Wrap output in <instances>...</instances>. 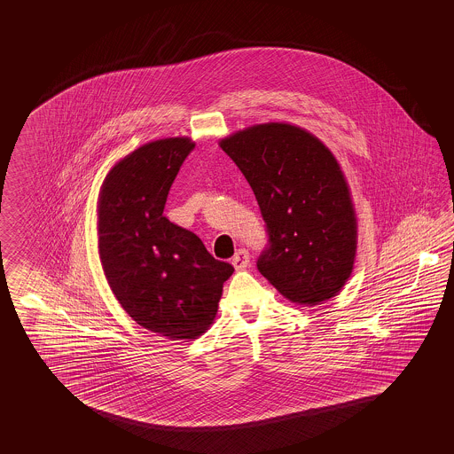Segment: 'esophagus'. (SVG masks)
Listing matches in <instances>:
<instances>
[{"mask_svg":"<svg viewBox=\"0 0 454 454\" xmlns=\"http://www.w3.org/2000/svg\"><path fill=\"white\" fill-rule=\"evenodd\" d=\"M231 262L236 270H245L249 266V253L247 249H238L236 254L231 258Z\"/></svg>","mask_w":454,"mask_h":454,"instance_id":"obj_1","label":"esophagus"}]
</instances>
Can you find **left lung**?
Returning a JSON list of instances; mask_svg holds the SVG:
<instances>
[{"label": "left lung", "mask_w": 454, "mask_h": 454, "mask_svg": "<svg viewBox=\"0 0 454 454\" xmlns=\"http://www.w3.org/2000/svg\"><path fill=\"white\" fill-rule=\"evenodd\" d=\"M220 146L245 175L266 223L260 273L296 304L336 296L353 271L357 226L333 153L288 123L249 126Z\"/></svg>", "instance_id": "obj_1"}]
</instances>
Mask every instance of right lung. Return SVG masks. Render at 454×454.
I'll use <instances>...</instances> for the list:
<instances>
[{
    "instance_id": "right-lung-1",
    "label": "right lung",
    "mask_w": 454,
    "mask_h": 454,
    "mask_svg": "<svg viewBox=\"0 0 454 454\" xmlns=\"http://www.w3.org/2000/svg\"><path fill=\"white\" fill-rule=\"evenodd\" d=\"M190 137L139 146L111 168L98 201V249L113 294L139 326L196 340L215 321L230 262L163 215Z\"/></svg>"
}]
</instances>
